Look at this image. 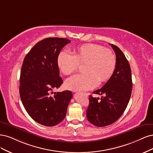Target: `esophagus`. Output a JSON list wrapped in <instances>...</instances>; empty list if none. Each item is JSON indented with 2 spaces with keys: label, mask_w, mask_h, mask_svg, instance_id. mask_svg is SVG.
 <instances>
[{
  "label": "esophagus",
  "mask_w": 153,
  "mask_h": 153,
  "mask_svg": "<svg viewBox=\"0 0 153 153\" xmlns=\"http://www.w3.org/2000/svg\"><path fill=\"white\" fill-rule=\"evenodd\" d=\"M84 95H86V96H88V94H87V93H84Z\"/></svg>",
  "instance_id": "esophagus-1"
}]
</instances>
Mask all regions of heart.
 Instances as JSON below:
<instances>
[{"instance_id": "b5f03b06", "label": "heart", "mask_w": 153, "mask_h": 153, "mask_svg": "<svg viewBox=\"0 0 153 153\" xmlns=\"http://www.w3.org/2000/svg\"><path fill=\"white\" fill-rule=\"evenodd\" d=\"M72 54L63 51L58 54L57 64L62 72L68 75L76 71L79 63H85V72L68 78L65 86L68 90L86 91L98 84L108 81L112 76L116 65L113 52L96 44H85L74 49Z\"/></svg>"}]
</instances>
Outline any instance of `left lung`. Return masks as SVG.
<instances>
[{"mask_svg": "<svg viewBox=\"0 0 153 153\" xmlns=\"http://www.w3.org/2000/svg\"><path fill=\"white\" fill-rule=\"evenodd\" d=\"M116 56V65L112 76L102 88L93 91L101 98L90 95L86 117L93 125L103 127L116 122L125 111L132 90L130 64L117 46L111 44Z\"/></svg>", "mask_w": 153, "mask_h": 153, "instance_id": "obj_1", "label": "left lung"}]
</instances>
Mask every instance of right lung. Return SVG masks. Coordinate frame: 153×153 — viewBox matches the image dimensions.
<instances>
[{
	"label": "right lung",
	"instance_id": "1",
	"mask_svg": "<svg viewBox=\"0 0 153 153\" xmlns=\"http://www.w3.org/2000/svg\"><path fill=\"white\" fill-rule=\"evenodd\" d=\"M71 41L48 37L37 42L25 58L20 74L19 95L27 113L38 123L53 126L65 118L72 93L66 90L54 93L63 83L57 58Z\"/></svg>",
	"mask_w": 153,
	"mask_h": 153
}]
</instances>
